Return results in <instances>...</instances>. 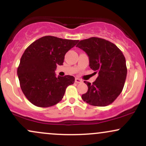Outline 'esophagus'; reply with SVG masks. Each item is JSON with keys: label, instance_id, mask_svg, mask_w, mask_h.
<instances>
[{"label": "esophagus", "instance_id": "obj_1", "mask_svg": "<svg viewBox=\"0 0 146 146\" xmlns=\"http://www.w3.org/2000/svg\"><path fill=\"white\" fill-rule=\"evenodd\" d=\"M75 82H76V83H81V82H82V80H80V78H75Z\"/></svg>", "mask_w": 146, "mask_h": 146}]
</instances>
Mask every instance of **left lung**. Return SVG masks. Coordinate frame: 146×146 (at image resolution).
Instances as JSON below:
<instances>
[{
	"label": "left lung",
	"mask_w": 146,
	"mask_h": 146,
	"mask_svg": "<svg viewBox=\"0 0 146 146\" xmlns=\"http://www.w3.org/2000/svg\"><path fill=\"white\" fill-rule=\"evenodd\" d=\"M76 46L86 52L90 68L99 74L92 84L84 81L88 90L82 95V100L95 106L112 104L121 93L126 78L123 53L113 43L96 37L80 40Z\"/></svg>",
	"instance_id": "8db88e82"
}]
</instances>
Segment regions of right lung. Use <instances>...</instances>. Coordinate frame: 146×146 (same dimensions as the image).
Wrapping results in <instances>:
<instances>
[{"instance_id":"add662e5","label":"right lung","mask_w":146,"mask_h":146,"mask_svg":"<svg viewBox=\"0 0 146 146\" xmlns=\"http://www.w3.org/2000/svg\"><path fill=\"white\" fill-rule=\"evenodd\" d=\"M79 40L46 36L33 42L25 49L17 74L22 91L27 99L38 107L56 105L73 84L71 75L56 77L57 65H62L64 56Z\"/></svg>"}]
</instances>
